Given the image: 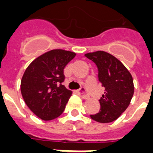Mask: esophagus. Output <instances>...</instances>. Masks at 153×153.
Masks as SVG:
<instances>
[{"instance_id":"34e87169","label":"esophagus","mask_w":153,"mask_h":153,"mask_svg":"<svg viewBox=\"0 0 153 153\" xmlns=\"http://www.w3.org/2000/svg\"><path fill=\"white\" fill-rule=\"evenodd\" d=\"M79 95L82 98V99H87V98H88V95L86 93V91H85V90L83 87H82L81 89L79 90Z\"/></svg>"}]
</instances>
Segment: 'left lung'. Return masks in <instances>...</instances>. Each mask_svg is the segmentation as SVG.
Here are the masks:
<instances>
[{
    "mask_svg": "<svg viewBox=\"0 0 153 153\" xmlns=\"http://www.w3.org/2000/svg\"><path fill=\"white\" fill-rule=\"evenodd\" d=\"M98 68V79L105 88L99 100L100 110L91 118L99 123H111L127 109L133 96V79L120 61L104 51L85 54Z\"/></svg>",
    "mask_w": 153,
    "mask_h": 153,
    "instance_id": "obj_1",
    "label": "left lung"
}]
</instances>
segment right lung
I'll return each mask as SVG.
<instances>
[{
    "label": "right lung",
    "mask_w": 153,
    "mask_h": 153,
    "mask_svg": "<svg viewBox=\"0 0 153 153\" xmlns=\"http://www.w3.org/2000/svg\"><path fill=\"white\" fill-rule=\"evenodd\" d=\"M75 53L52 50L30 64L21 82V92L28 108L43 120H52L63 112L72 92L62 84L63 70Z\"/></svg>",
    "instance_id": "1"
}]
</instances>
